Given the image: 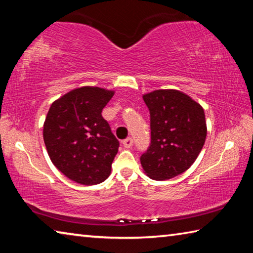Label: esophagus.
<instances>
[{"label": "esophagus", "mask_w": 253, "mask_h": 253, "mask_svg": "<svg viewBox=\"0 0 253 253\" xmlns=\"http://www.w3.org/2000/svg\"><path fill=\"white\" fill-rule=\"evenodd\" d=\"M123 145L125 148H130L132 146V139L130 138V137H128V138L123 140Z\"/></svg>", "instance_id": "obj_1"}]
</instances>
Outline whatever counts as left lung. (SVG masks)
<instances>
[{
    "label": "left lung",
    "instance_id": "obj_1",
    "mask_svg": "<svg viewBox=\"0 0 253 253\" xmlns=\"http://www.w3.org/2000/svg\"><path fill=\"white\" fill-rule=\"evenodd\" d=\"M151 115V145L140 156L147 176L156 181L185 172L198 158L207 138L204 109L175 89L143 96Z\"/></svg>",
    "mask_w": 253,
    "mask_h": 253
}]
</instances>
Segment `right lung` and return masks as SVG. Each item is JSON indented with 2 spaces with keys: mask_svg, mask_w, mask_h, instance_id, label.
I'll list each match as a JSON object with an SVG mask.
<instances>
[{
  "mask_svg": "<svg viewBox=\"0 0 253 253\" xmlns=\"http://www.w3.org/2000/svg\"><path fill=\"white\" fill-rule=\"evenodd\" d=\"M115 91L85 85L52 102L43 124L49 157L63 175L95 185L110 175L119 142L101 116Z\"/></svg>",
  "mask_w": 253,
  "mask_h": 253,
  "instance_id": "1",
  "label": "right lung"
}]
</instances>
